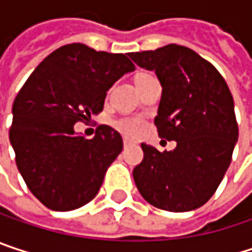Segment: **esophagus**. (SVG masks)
<instances>
[{"label": "esophagus", "mask_w": 252, "mask_h": 252, "mask_svg": "<svg viewBox=\"0 0 252 252\" xmlns=\"http://www.w3.org/2000/svg\"><path fill=\"white\" fill-rule=\"evenodd\" d=\"M123 141H124V146H129V144H131V143H132V140H129V138H128V137H124V140H123Z\"/></svg>", "instance_id": "esophagus-1"}]
</instances>
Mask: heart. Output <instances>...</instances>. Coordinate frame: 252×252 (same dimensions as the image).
<instances>
[{"label":"heart","instance_id":"b5f03b06","mask_svg":"<svg viewBox=\"0 0 252 252\" xmlns=\"http://www.w3.org/2000/svg\"><path fill=\"white\" fill-rule=\"evenodd\" d=\"M143 76V74H140ZM115 126L128 135H137L138 132H141V129L144 128V123L140 118H134V117H126V118H120L115 121Z\"/></svg>","mask_w":252,"mask_h":252}]
</instances>
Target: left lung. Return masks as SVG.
<instances>
[{
	"label": "left lung",
	"instance_id": "obj_1",
	"mask_svg": "<svg viewBox=\"0 0 252 252\" xmlns=\"http://www.w3.org/2000/svg\"><path fill=\"white\" fill-rule=\"evenodd\" d=\"M141 68L155 71L162 97L155 118L171 152L141 143L143 162L132 171L143 198L168 212H189L210 200L226 174L238 141L233 97L225 78L189 48L166 45L131 52Z\"/></svg>",
	"mask_w": 252,
	"mask_h": 252
}]
</instances>
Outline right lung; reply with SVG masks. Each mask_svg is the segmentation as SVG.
I'll list each match as a JSON object with an SVG mask.
<instances>
[{
  "instance_id": "obj_1",
  "label": "right lung",
  "mask_w": 252,
  "mask_h": 252,
  "mask_svg": "<svg viewBox=\"0 0 252 252\" xmlns=\"http://www.w3.org/2000/svg\"><path fill=\"white\" fill-rule=\"evenodd\" d=\"M134 70L124 54L70 43L49 54L17 93L10 143L27 188L48 209L74 210L99 192L123 150L121 134L99 126L87 140L74 124L102 112L106 92Z\"/></svg>"
}]
</instances>
